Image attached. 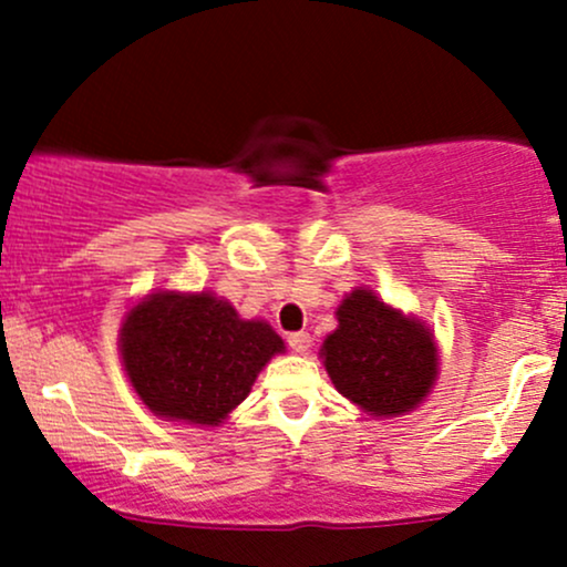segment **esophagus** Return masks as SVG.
<instances>
[{"mask_svg": "<svg viewBox=\"0 0 567 567\" xmlns=\"http://www.w3.org/2000/svg\"><path fill=\"white\" fill-rule=\"evenodd\" d=\"M288 343H290L292 351L303 354V351H309V347H311V336L306 333V330H298V333L288 336Z\"/></svg>", "mask_w": 567, "mask_h": 567, "instance_id": "esophagus-1", "label": "esophagus"}]
</instances>
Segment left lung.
<instances>
[{"label": "left lung", "mask_w": 567, "mask_h": 567, "mask_svg": "<svg viewBox=\"0 0 567 567\" xmlns=\"http://www.w3.org/2000/svg\"><path fill=\"white\" fill-rule=\"evenodd\" d=\"M324 370L343 396L370 415L419 405L437 375V347L421 322L354 290L338 306V330L324 338Z\"/></svg>", "instance_id": "left-lung-1"}]
</instances>
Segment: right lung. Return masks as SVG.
Segmentation results:
<instances>
[{
  "label": "right lung",
  "mask_w": 567,
  "mask_h": 567,
  "mask_svg": "<svg viewBox=\"0 0 567 567\" xmlns=\"http://www.w3.org/2000/svg\"><path fill=\"white\" fill-rule=\"evenodd\" d=\"M122 360L154 413L216 426L250 392L258 370L285 351L266 322H245L210 292H157L122 324Z\"/></svg>",
  "instance_id": "obj_1"
}]
</instances>
